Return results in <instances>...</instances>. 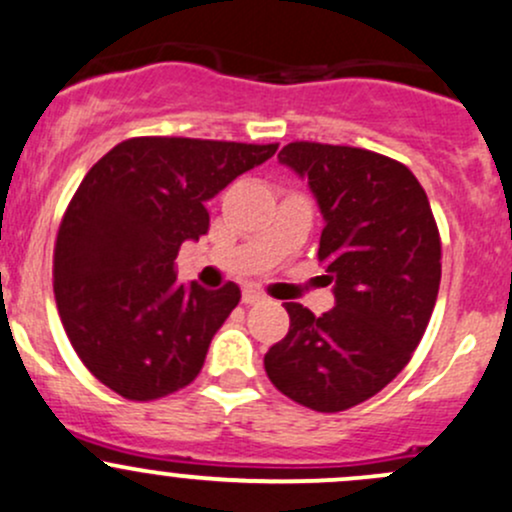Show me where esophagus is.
<instances>
[{"instance_id": "obj_1", "label": "esophagus", "mask_w": 512, "mask_h": 512, "mask_svg": "<svg viewBox=\"0 0 512 512\" xmlns=\"http://www.w3.org/2000/svg\"><path fill=\"white\" fill-rule=\"evenodd\" d=\"M262 301H265V294H262V291H257V289H245L243 291L245 306H255V303H262Z\"/></svg>"}]
</instances>
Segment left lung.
I'll return each mask as SVG.
<instances>
[{
    "label": "left lung",
    "instance_id": "1",
    "mask_svg": "<svg viewBox=\"0 0 512 512\" xmlns=\"http://www.w3.org/2000/svg\"><path fill=\"white\" fill-rule=\"evenodd\" d=\"M279 162L308 179L325 228L318 262L335 306L284 303L289 333L265 355L269 381L318 413L367 401L411 362L442 277L440 230L415 174L350 145L296 140Z\"/></svg>",
    "mask_w": 512,
    "mask_h": 512
}]
</instances>
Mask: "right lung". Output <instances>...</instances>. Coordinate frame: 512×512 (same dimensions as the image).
Wrapping results in <instances>:
<instances>
[{
    "label": "right lung",
    "instance_id": "add662e5",
    "mask_svg": "<svg viewBox=\"0 0 512 512\" xmlns=\"http://www.w3.org/2000/svg\"><path fill=\"white\" fill-rule=\"evenodd\" d=\"M277 148L128 138L84 174L55 240L53 291L67 338L101 384L155 401L196 379L240 289L179 284L174 260L209 230L206 201Z\"/></svg>",
    "mask_w": 512,
    "mask_h": 512
}]
</instances>
